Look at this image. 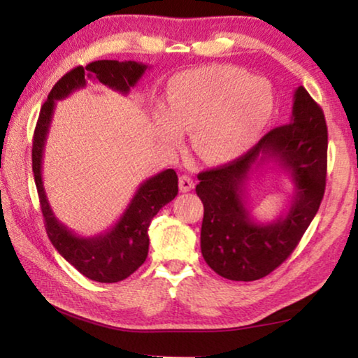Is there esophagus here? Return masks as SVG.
Returning a JSON list of instances; mask_svg holds the SVG:
<instances>
[{"instance_id": "1", "label": "esophagus", "mask_w": 358, "mask_h": 358, "mask_svg": "<svg viewBox=\"0 0 358 358\" xmlns=\"http://www.w3.org/2000/svg\"><path fill=\"white\" fill-rule=\"evenodd\" d=\"M194 187V180L189 177V175H181L180 177V191L181 192H187Z\"/></svg>"}]
</instances>
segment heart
<instances>
[{"label": "heart", "mask_w": 358, "mask_h": 358, "mask_svg": "<svg viewBox=\"0 0 358 358\" xmlns=\"http://www.w3.org/2000/svg\"><path fill=\"white\" fill-rule=\"evenodd\" d=\"M271 85L230 66H202L175 76L167 107L156 113L157 134L175 148L189 131L191 147L207 164H224L250 150L273 113Z\"/></svg>", "instance_id": "b5f03b06"}]
</instances>
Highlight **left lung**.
Listing matches in <instances>:
<instances>
[{
  "label": "left lung",
  "instance_id": "1",
  "mask_svg": "<svg viewBox=\"0 0 358 358\" xmlns=\"http://www.w3.org/2000/svg\"><path fill=\"white\" fill-rule=\"evenodd\" d=\"M287 124L271 129L256 147L226 166L199 173L203 203L201 250L217 275L256 281L280 266L299 245L322 202L327 175V124L322 108L303 87L294 93ZM276 162L294 183L288 210L271 223L253 220L245 202L252 168Z\"/></svg>",
  "mask_w": 358,
  "mask_h": 358
}]
</instances>
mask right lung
<instances>
[{
    "label": "right lung",
    "mask_w": 358,
    "mask_h": 358,
    "mask_svg": "<svg viewBox=\"0 0 358 358\" xmlns=\"http://www.w3.org/2000/svg\"><path fill=\"white\" fill-rule=\"evenodd\" d=\"M148 64L137 62L101 59L88 66H78L63 76L48 93L41 108L33 137V173L38 187L45 230L55 250L88 280L98 282H118L131 276L148 256V227L153 216L178 194V177L167 169L145 180L120 220L104 234L80 237L57 220L48 203L42 183V159L47 134L55 112L57 101L68 98L77 90L87 87L88 80H98L113 92L128 94L141 80Z\"/></svg>",
    "instance_id": "obj_1"
}]
</instances>
